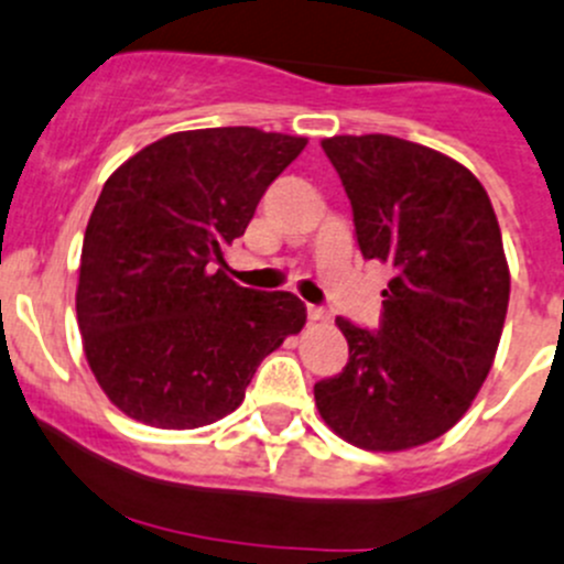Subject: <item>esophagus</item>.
<instances>
[{"mask_svg":"<svg viewBox=\"0 0 564 564\" xmlns=\"http://www.w3.org/2000/svg\"><path fill=\"white\" fill-rule=\"evenodd\" d=\"M306 317H310L312 323H315V321H326V310H323V306L310 304V306H306Z\"/></svg>","mask_w":564,"mask_h":564,"instance_id":"1","label":"esophagus"}]
</instances>
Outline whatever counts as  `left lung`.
I'll use <instances>...</instances> for the list:
<instances>
[{"mask_svg":"<svg viewBox=\"0 0 564 564\" xmlns=\"http://www.w3.org/2000/svg\"><path fill=\"white\" fill-rule=\"evenodd\" d=\"M354 208L365 260L392 269L381 328L337 317L343 372L315 383L348 444L400 453L444 436L488 378L510 301L501 230L482 183L449 155L389 133L321 142Z\"/></svg>","mask_w":564,"mask_h":564,"instance_id":"obj_1","label":"left lung"}]
</instances>
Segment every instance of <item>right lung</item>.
I'll list each match as a JSON object with an SVG mask.
<instances>
[{
	"instance_id": "add662e5",
	"label": "right lung",
	"mask_w": 564,
	"mask_h": 564,
	"mask_svg": "<svg viewBox=\"0 0 564 564\" xmlns=\"http://www.w3.org/2000/svg\"><path fill=\"white\" fill-rule=\"evenodd\" d=\"M304 148V137L249 126L177 131L104 183L76 317L95 381L122 414L164 431L210 425L304 328L299 295L258 293L225 274V249Z\"/></svg>"
}]
</instances>
